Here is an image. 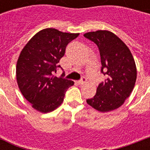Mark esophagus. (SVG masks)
I'll return each instance as SVG.
<instances>
[{
    "label": "esophagus",
    "instance_id": "esophagus-1",
    "mask_svg": "<svg viewBox=\"0 0 150 150\" xmlns=\"http://www.w3.org/2000/svg\"><path fill=\"white\" fill-rule=\"evenodd\" d=\"M86 78L83 76V77L82 78V79L78 82V83H79V84H83V83H85V82H86Z\"/></svg>",
    "mask_w": 150,
    "mask_h": 150
}]
</instances>
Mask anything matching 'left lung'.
I'll use <instances>...</instances> for the list:
<instances>
[{
  "instance_id": "1",
  "label": "left lung",
  "mask_w": 150,
  "mask_h": 150,
  "mask_svg": "<svg viewBox=\"0 0 150 150\" xmlns=\"http://www.w3.org/2000/svg\"><path fill=\"white\" fill-rule=\"evenodd\" d=\"M100 50L101 72L107 79L100 83L96 93L87 103L100 112L118 108L128 98L135 86L137 70L135 60L126 44L114 33L98 30L84 34Z\"/></svg>"
}]
</instances>
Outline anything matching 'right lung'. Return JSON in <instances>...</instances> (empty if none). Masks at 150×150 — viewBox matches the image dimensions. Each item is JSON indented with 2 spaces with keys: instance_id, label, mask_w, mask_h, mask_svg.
<instances>
[{
  "instance_id": "right-lung-1",
  "label": "right lung",
  "mask_w": 150,
  "mask_h": 150,
  "mask_svg": "<svg viewBox=\"0 0 150 150\" xmlns=\"http://www.w3.org/2000/svg\"><path fill=\"white\" fill-rule=\"evenodd\" d=\"M79 35L52 28L42 29L20 53L16 65L18 86L36 110L48 113L57 109L63 102L66 90L74 85L71 80L54 76V73L61 68L59 61L67 45Z\"/></svg>"
}]
</instances>
